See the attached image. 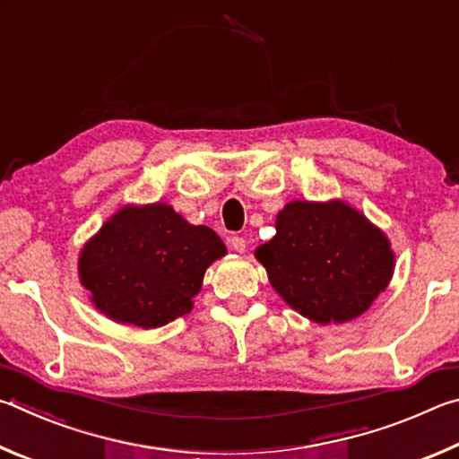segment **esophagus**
Returning <instances> with one entry per match:
<instances>
[{"label": "esophagus", "instance_id": "esophagus-1", "mask_svg": "<svg viewBox=\"0 0 459 459\" xmlns=\"http://www.w3.org/2000/svg\"><path fill=\"white\" fill-rule=\"evenodd\" d=\"M230 246H231V250H236L238 254H244L246 252V239L239 238V236L231 238L230 239Z\"/></svg>", "mask_w": 459, "mask_h": 459}]
</instances>
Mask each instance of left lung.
I'll list each match as a JSON object with an SVG mask.
<instances>
[{
	"instance_id": "1",
	"label": "left lung",
	"mask_w": 459,
	"mask_h": 459,
	"mask_svg": "<svg viewBox=\"0 0 459 459\" xmlns=\"http://www.w3.org/2000/svg\"><path fill=\"white\" fill-rule=\"evenodd\" d=\"M255 258L274 290L318 325L363 315L395 268L387 236L339 199L286 204L276 217V236Z\"/></svg>"
}]
</instances>
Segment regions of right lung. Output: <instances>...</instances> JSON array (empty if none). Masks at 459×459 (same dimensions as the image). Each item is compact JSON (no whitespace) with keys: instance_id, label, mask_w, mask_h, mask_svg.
Segmentation results:
<instances>
[{"instance_id":"obj_1","label":"right lung","mask_w":459,"mask_h":459,"mask_svg":"<svg viewBox=\"0 0 459 459\" xmlns=\"http://www.w3.org/2000/svg\"><path fill=\"white\" fill-rule=\"evenodd\" d=\"M221 255L220 236L171 205H126L86 242L78 274L104 316L157 328L191 312L207 266Z\"/></svg>"}]
</instances>
